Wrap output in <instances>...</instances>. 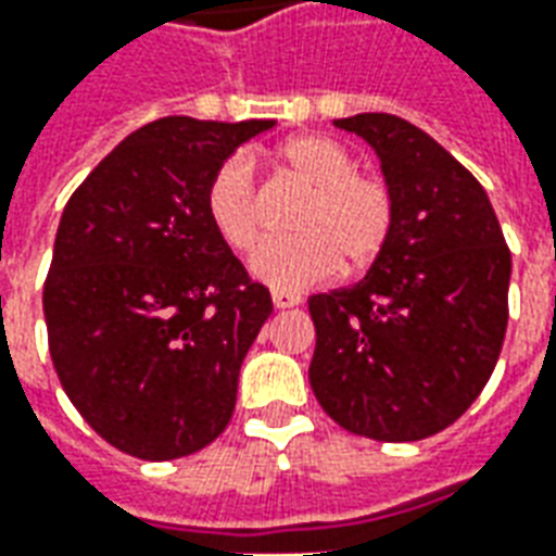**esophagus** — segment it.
Wrapping results in <instances>:
<instances>
[{"label":"esophagus","instance_id":"esophagus-1","mask_svg":"<svg viewBox=\"0 0 556 556\" xmlns=\"http://www.w3.org/2000/svg\"><path fill=\"white\" fill-rule=\"evenodd\" d=\"M270 301H274V306H277V309H289V306H298V303H301V298H298L294 291L274 289L270 291Z\"/></svg>","mask_w":556,"mask_h":556}]
</instances>
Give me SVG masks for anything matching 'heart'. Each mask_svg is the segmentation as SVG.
Instances as JSON below:
<instances>
[{"mask_svg": "<svg viewBox=\"0 0 556 556\" xmlns=\"http://www.w3.org/2000/svg\"><path fill=\"white\" fill-rule=\"evenodd\" d=\"M279 163L309 187L291 229L301 235L265 243L253 255V274L274 289H306L327 279L339 265L357 274L384 253L396 199L384 178L357 169V157L321 134L291 137L279 146ZM205 217L235 253H250L265 235L262 195L253 160L235 151L211 172L205 184Z\"/></svg>", "mask_w": 556, "mask_h": 556, "instance_id": "heart-1", "label": "heart"}]
</instances>
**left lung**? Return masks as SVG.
I'll return each mask as SVG.
<instances>
[{"label":"left lung","instance_id":"8db88e82","mask_svg":"<svg viewBox=\"0 0 556 556\" xmlns=\"http://www.w3.org/2000/svg\"><path fill=\"white\" fill-rule=\"evenodd\" d=\"M378 151L396 199L387 250L349 289L309 298V384L342 429L402 443L453 426L489 384L513 255L482 184L405 118H337Z\"/></svg>","mask_w":556,"mask_h":556}]
</instances>
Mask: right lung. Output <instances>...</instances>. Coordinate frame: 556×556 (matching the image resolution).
I'll return each instance as SVG.
<instances>
[{
    "label": "right lung",
    "mask_w": 556,
    "mask_h": 556,
    "mask_svg": "<svg viewBox=\"0 0 556 556\" xmlns=\"http://www.w3.org/2000/svg\"><path fill=\"white\" fill-rule=\"evenodd\" d=\"M274 122L166 115L134 130L67 199L43 279L55 375L91 429L146 462L229 426L238 372L274 313L205 217V184Z\"/></svg>",
    "instance_id": "obj_1"
}]
</instances>
